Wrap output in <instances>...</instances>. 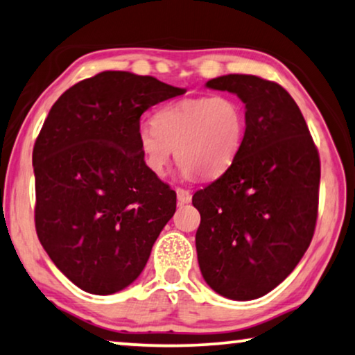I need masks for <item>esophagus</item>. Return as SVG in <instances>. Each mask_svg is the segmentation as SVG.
<instances>
[{
	"label": "esophagus",
	"instance_id": "obj_1",
	"mask_svg": "<svg viewBox=\"0 0 355 355\" xmlns=\"http://www.w3.org/2000/svg\"><path fill=\"white\" fill-rule=\"evenodd\" d=\"M176 195H178V203H181V205H184V203H189L190 200H192V193L189 192V190H186V189H176Z\"/></svg>",
	"mask_w": 355,
	"mask_h": 355
}]
</instances>
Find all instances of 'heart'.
<instances>
[{
	"instance_id": "obj_1",
	"label": "heart",
	"mask_w": 355,
	"mask_h": 355,
	"mask_svg": "<svg viewBox=\"0 0 355 355\" xmlns=\"http://www.w3.org/2000/svg\"><path fill=\"white\" fill-rule=\"evenodd\" d=\"M152 123L139 126L137 146L155 176L166 173L174 153L184 178H216L239 155L246 114L237 97L218 94L168 104L153 115Z\"/></svg>"
}]
</instances>
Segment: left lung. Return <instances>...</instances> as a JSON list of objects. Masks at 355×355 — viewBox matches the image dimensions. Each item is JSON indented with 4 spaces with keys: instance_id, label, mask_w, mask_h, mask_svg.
<instances>
[{
    "instance_id": "8db88e82",
    "label": "left lung",
    "mask_w": 355,
    "mask_h": 355,
    "mask_svg": "<svg viewBox=\"0 0 355 355\" xmlns=\"http://www.w3.org/2000/svg\"><path fill=\"white\" fill-rule=\"evenodd\" d=\"M207 88L240 97L246 130L230 168L192 198L202 218L198 264L216 293L250 301L282 284L309 248L320 158L300 107L280 85L234 73Z\"/></svg>"
}]
</instances>
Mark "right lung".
<instances>
[{"mask_svg": "<svg viewBox=\"0 0 355 355\" xmlns=\"http://www.w3.org/2000/svg\"><path fill=\"white\" fill-rule=\"evenodd\" d=\"M186 92L153 76L102 71L51 107L33 147L35 227L55 267L91 295L131 285L176 211L144 162L141 115Z\"/></svg>", "mask_w": 355, "mask_h": 355, "instance_id": "1", "label": "right lung"}]
</instances>
